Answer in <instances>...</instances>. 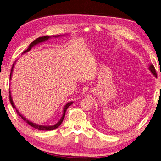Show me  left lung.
Returning <instances> with one entry per match:
<instances>
[{
  "instance_id": "obj_1",
  "label": "left lung",
  "mask_w": 161,
  "mask_h": 161,
  "mask_svg": "<svg viewBox=\"0 0 161 161\" xmlns=\"http://www.w3.org/2000/svg\"><path fill=\"white\" fill-rule=\"evenodd\" d=\"M149 70L152 72V73L153 74V75H155V76L156 77L157 76V73H156V69H155V68H154V66H153V65H152V64H151V65L149 66Z\"/></svg>"
}]
</instances>
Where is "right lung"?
<instances>
[{"label":"right lung","mask_w":161,"mask_h":161,"mask_svg":"<svg viewBox=\"0 0 161 161\" xmlns=\"http://www.w3.org/2000/svg\"><path fill=\"white\" fill-rule=\"evenodd\" d=\"M58 36H55V37H58ZM49 37H50V36H43V37H38V38H37L36 40H35L33 41V42H31V43L30 44V45H29V47H28V48L26 50V51H24L23 53H25V52H26L30 51V50L31 49V48H32V47H33L34 45H36V44H38V43H40V42H43V41L47 40H48V39L49 38ZM13 67H14V64L12 65V69H11V72H10V75H9V80H10V79H11L12 72V69H13ZM9 102H10L12 106L14 108H15V109H16L15 106L14 105L13 101H12V97H11V94H10V91H9ZM72 102L68 103V104H66V105L65 106L64 109V114H63V116H62L61 119H60V121L57 123V124H55V125H50V126H44V125H37V124H33V122H31L30 121H28V119H26V118L24 117V116H22L21 114H19V112L17 111V109H16V111L17 112V114L21 116V119H23V120H24V121H26L28 125H31V126H32L33 128H36V129H38V130H53V129L57 128L59 126V125L62 124V122H63V121H64V117H65L66 110H67V109L69 108V107H70V106L72 105Z\"/></svg>","instance_id":"1"}]
</instances>
